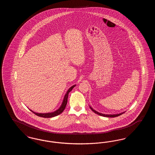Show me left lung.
Masks as SVG:
<instances>
[{
    "label": "left lung",
    "instance_id": "obj_1",
    "mask_svg": "<svg viewBox=\"0 0 155 155\" xmlns=\"http://www.w3.org/2000/svg\"><path fill=\"white\" fill-rule=\"evenodd\" d=\"M89 107H90L91 109L93 111L94 113H95L96 114H97L100 115V116H103V117H115L119 116H120L121 114H123V113H124V112H123V113H119V114H102V113H99V112L96 111V110H94V109H93L91 106H89Z\"/></svg>",
    "mask_w": 155,
    "mask_h": 155
}]
</instances>
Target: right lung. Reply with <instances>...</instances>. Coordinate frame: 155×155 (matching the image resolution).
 Masks as SVG:
<instances>
[{
	"mask_svg": "<svg viewBox=\"0 0 155 155\" xmlns=\"http://www.w3.org/2000/svg\"><path fill=\"white\" fill-rule=\"evenodd\" d=\"M75 86V85H73L71 87H70V88L68 89V90L67 91V92L64 96V99H63V103L61 104V106L60 107L59 109H58L57 110L54 111V112H52V113H35L33 111L30 110L33 113H34L35 114H36L39 117H44V118H51L53 117H55V116H58L60 114H61L66 107V106L67 103V99H68V93L73 89V88H74V87Z\"/></svg>",
	"mask_w": 155,
	"mask_h": 155,
	"instance_id": "add662e5",
	"label": "right lung"
}]
</instances>
